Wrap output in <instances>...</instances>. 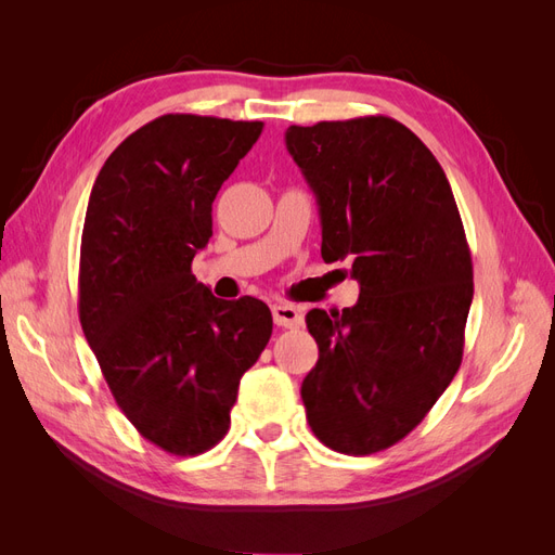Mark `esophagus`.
I'll list each match as a JSON object with an SVG mask.
<instances>
[{
  "mask_svg": "<svg viewBox=\"0 0 555 555\" xmlns=\"http://www.w3.org/2000/svg\"><path fill=\"white\" fill-rule=\"evenodd\" d=\"M271 310H273L275 324L282 326V328H298L300 324H304V314H300V310H298L296 306L278 304V306H273Z\"/></svg>",
  "mask_w": 555,
  "mask_h": 555,
  "instance_id": "34e87169",
  "label": "esophagus"
}]
</instances>
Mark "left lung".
Instances as JSON below:
<instances>
[{
	"label": "left lung",
	"instance_id": "8db88e82",
	"mask_svg": "<svg viewBox=\"0 0 555 555\" xmlns=\"http://www.w3.org/2000/svg\"><path fill=\"white\" fill-rule=\"evenodd\" d=\"M287 150L322 215V257L351 261L354 308L310 310L319 361L300 396L328 449L367 456L405 438L459 373L473 257L451 184L386 115L292 125Z\"/></svg>",
	"mask_w": 555,
	"mask_h": 555
}]
</instances>
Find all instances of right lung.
<instances>
[{
	"mask_svg": "<svg viewBox=\"0 0 555 555\" xmlns=\"http://www.w3.org/2000/svg\"><path fill=\"white\" fill-rule=\"evenodd\" d=\"M263 122L169 113L113 150L82 224L78 317L117 402L147 442L196 456L231 424L271 340L261 300L215 298L192 275L212 201Z\"/></svg>",
	"mask_w": 555,
	"mask_h": 555,
	"instance_id": "obj_1",
	"label": "right lung"
}]
</instances>
